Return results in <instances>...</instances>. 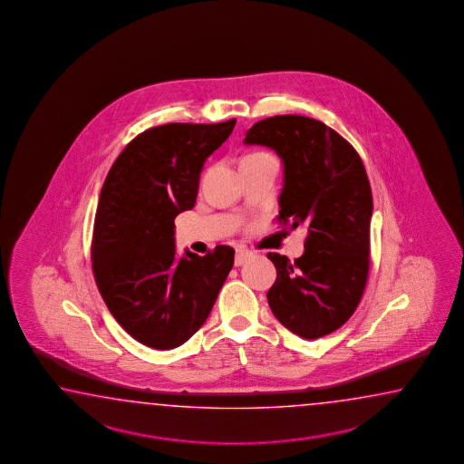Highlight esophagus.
<instances>
[{
	"label": "esophagus",
	"instance_id": "obj_1",
	"mask_svg": "<svg viewBox=\"0 0 464 464\" xmlns=\"http://www.w3.org/2000/svg\"><path fill=\"white\" fill-rule=\"evenodd\" d=\"M250 256H252V252H250L248 248H246V246H238L236 254V266H242L246 258H250Z\"/></svg>",
	"mask_w": 464,
	"mask_h": 464
}]
</instances>
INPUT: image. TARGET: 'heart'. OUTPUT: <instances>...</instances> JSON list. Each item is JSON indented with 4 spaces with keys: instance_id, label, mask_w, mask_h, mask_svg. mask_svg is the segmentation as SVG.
I'll use <instances>...</instances> for the list:
<instances>
[{
    "instance_id": "heart-1",
    "label": "heart",
    "mask_w": 464,
    "mask_h": 464,
    "mask_svg": "<svg viewBox=\"0 0 464 464\" xmlns=\"http://www.w3.org/2000/svg\"><path fill=\"white\" fill-rule=\"evenodd\" d=\"M256 154H260V152H256Z\"/></svg>"
}]
</instances>
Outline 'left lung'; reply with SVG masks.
<instances>
[{"instance_id":"obj_1","label":"left lung","mask_w":464,"mask_h":464,"mask_svg":"<svg viewBox=\"0 0 464 464\" xmlns=\"http://www.w3.org/2000/svg\"><path fill=\"white\" fill-rule=\"evenodd\" d=\"M246 144L274 149L284 162L282 226H305V252L294 262L270 252L276 280L266 298L276 320L315 340L353 315L370 268L372 188L353 146L316 119L285 114L258 121Z\"/></svg>"}]
</instances>
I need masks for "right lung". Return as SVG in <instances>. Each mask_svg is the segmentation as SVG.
<instances>
[{"mask_svg":"<svg viewBox=\"0 0 464 464\" xmlns=\"http://www.w3.org/2000/svg\"><path fill=\"white\" fill-rule=\"evenodd\" d=\"M236 122L148 129L119 154L101 188L92 272L109 312L142 345L170 350L188 342L232 270L228 246L179 258L174 218L196 206L204 162Z\"/></svg>","mask_w":464,"mask_h":464,"instance_id":"1","label":"right lung"}]
</instances>
